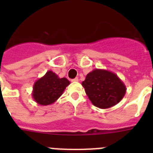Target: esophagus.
Wrapping results in <instances>:
<instances>
[{
    "mask_svg": "<svg viewBox=\"0 0 153 153\" xmlns=\"http://www.w3.org/2000/svg\"><path fill=\"white\" fill-rule=\"evenodd\" d=\"M72 81L73 82H78V81H79V79H78L77 77H76V78H74V79H73Z\"/></svg>",
    "mask_w": 153,
    "mask_h": 153,
    "instance_id": "esophagus-1",
    "label": "esophagus"
}]
</instances>
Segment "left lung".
I'll use <instances>...</instances> for the list:
<instances>
[{"label": "left lung", "mask_w": 153, "mask_h": 153, "mask_svg": "<svg viewBox=\"0 0 153 153\" xmlns=\"http://www.w3.org/2000/svg\"><path fill=\"white\" fill-rule=\"evenodd\" d=\"M92 103L100 109H108L122 100L126 87L118 76L106 70L95 69L82 82Z\"/></svg>", "instance_id": "left-lung-1"}]
</instances>
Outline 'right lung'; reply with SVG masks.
Masks as SVG:
<instances>
[{"label":"right lung","instance_id":"1","mask_svg":"<svg viewBox=\"0 0 153 153\" xmlns=\"http://www.w3.org/2000/svg\"><path fill=\"white\" fill-rule=\"evenodd\" d=\"M70 82L67 78H60L53 71H47L44 76L33 84L32 97L36 103L47 106L56 102Z\"/></svg>","mask_w":153,"mask_h":153}]
</instances>
